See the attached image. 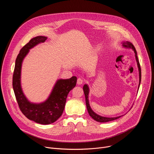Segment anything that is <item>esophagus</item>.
<instances>
[{
  "instance_id": "obj_1",
  "label": "esophagus",
  "mask_w": 154,
  "mask_h": 154,
  "mask_svg": "<svg viewBox=\"0 0 154 154\" xmlns=\"http://www.w3.org/2000/svg\"><path fill=\"white\" fill-rule=\"evenodd\" d=\"M83 79H82V78H78V79H77V84H78V85H81V84L83 83Z\"/></svg>"
}]
</instances>
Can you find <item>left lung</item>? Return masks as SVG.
Segmentation results:
<instances>
[{
  "mask_svg": "<svg viewBox=\"0 0 154 154\" xmlns=\"http://www.w3.org/2000/svg\"><path fill=\"white\" fill-rule=\"evenodd\" d=\"M122 46L125 48H131L132 49L135 54V57H136V60L137 62V64H138V69H139V75H140V83H139V86L140 85V83H141V67H140V62L137 57V51L134 47V46L132 45V43L128 42V41H126V42H123L122 43ZM83 91H84V94H85V100H86V108L88 109V112L90 116L95 121L99 122H109V121H112L115 119H117L118 118H119L120 117H121L122 116H118V117H115V118H106V117H103L101 116L98 115L97 114H96V113H94L92 109L91 108L90 104H89V100H88V94H89V88L88 86L87 85H85L83 86Z\"/></svg>",
  "mask_w": 154,
  "mask_h": 154,
  "instance_id": "obj_1",
  "label": "left lung"
}]
</instances>
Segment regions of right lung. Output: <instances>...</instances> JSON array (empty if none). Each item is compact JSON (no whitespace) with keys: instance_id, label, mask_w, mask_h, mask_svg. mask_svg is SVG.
<instances>
[{"instance_id":"obj_1","label":"right lung","mask_w":154,"mask_h":154,"mask_svg":"<svg viewBox=\"0 0 154 154\" xmlns=\"http://www.w3.org/2000/svg\"><path fill=\"white\" fill-rule=\"evenodd\" d=\"M47 37H35L22 48L17 56L13 75V88L19 107L29 119L41 124H50L55 122L62 115L66 98L69 91L76 85L77 77L58 80L46 101L39 104L30 103L24 96L20 86L22 62L29 49L40 42H44Z\"/></svg>"}]
</instances>
